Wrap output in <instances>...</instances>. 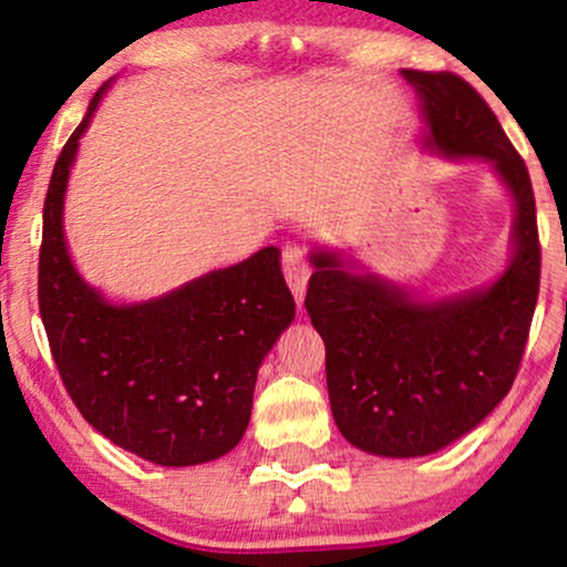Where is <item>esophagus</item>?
Listing matches in <instances>:
<instances>
[{"mask_svg":"<svg viewBox=\"0 0 567 567\" xmlns=\"http://www.w3.org/2000/svg\"><path fill=\"white\" fill-rule=\"evenodd\" d=\"M282 271H285V279H288L292 296H296V301L301 303L303 292H306V279H309V264H306L303 245H296V243L285 245Z\"/></svg>","mask_w":567,"mask_h":567,"instance_id":"1","label":"esophagus"}]
</instances>
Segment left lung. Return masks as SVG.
I'll return each mask as SVG.
<instances>
[{"label":"left lung","mask_w":567,"mask_h":567,"mask_svg":"<svg viewBox=\"0 0 567 567\" xmlns=\"http://www.w3.org/2000/svg\"><path fill=\"white\" fill-rule=\"evenodd\" d=\"M419 90L426 146L480 157L512 192L514 256L491 288L419 301L360 275L341 252L317 250L306 311L324 341L330 410L360 451L413 458L464 437L509 394L528 343L542 282L528 167L483 95L451 71L402 69Z\"/></svg>","instance_id":"obj_1"}]
</instances>
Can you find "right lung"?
I'll use <instances>...</instances> for the list:
<instances>
[{
	"label": "right lung",
	"mask_w": 567,
	"mask_h": 567,
	"mask_svg": "<svg viewBox=\"0 0 567 567\" xmlns=\"http://www.w3.org/2000/svg\"><path fill=\"white\" fill-rule=\"evenodd\" d=\"M103 90L63 146L44 197L39 315L63 386L90 426L152 464H205L243 440L258 368L296 317V301L277 247L133 306L109 303L76 275L63 194Z\"/></svg>",
	"instance_id": "obj_1"
}]
</instances>
